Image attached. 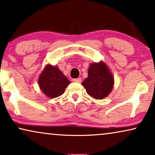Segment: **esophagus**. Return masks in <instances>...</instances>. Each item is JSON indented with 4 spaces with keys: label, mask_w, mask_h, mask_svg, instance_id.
Returning a JSON list of instances; mask_svg holds the SVG:
<instances>
[{
    "label": "esophagus",
    "mask_w": 155,
    "mask_h": 155,
    "mask_svg": "<svg viewBox=\"0 0 155 155\" xmlns=\"http://www.w3.org/2000/svg\"><path fill=\"white\" fill-rule=\"evenodd\" d=\"M81 78H73V81L74 82H77V83H79V82H81Z\"/></svg>",
    "instance_id": "34e87169"
}]
</instances>
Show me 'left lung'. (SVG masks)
<instances>
[{"label":"left lung","instance_id":"8db88e82","mask_svg":"<svg viewBox=\"0 0 155 155\" xmlns=\"http://www.w3.org/2000/svg\"><path fill=\"white\" fill-rule=\"evenodd\" d=\"M88 77L81 84L90 96L95 99H103L112 91L114 78L104 62L93 63L88 71Z\"/></svg>","mask_w":155,"mask_h":155}]
</instances>
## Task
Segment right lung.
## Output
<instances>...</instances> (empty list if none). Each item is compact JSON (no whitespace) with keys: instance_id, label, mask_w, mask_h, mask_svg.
<instances>
[{"instance_id":"1","label":"right lung","mask_w":155,"mask_h":155,"mask_svg":"<svg viewBox=\"0 0 155 155\" xmlns=\"http://www.w3.org/2000/svg\"><path fill=\"white\" fill-rule=\"evenodd\" d=\"M70 81L58 67L47 65L38 78L41 90L50 98L60 96Z\"/></svg>"}]
</instances>
